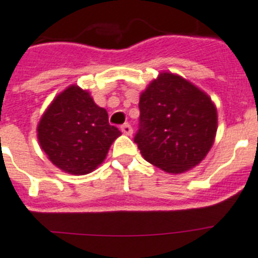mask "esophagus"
I'll return each instance as SVG.
<instances>
[{
	"label": "esophagus",
	"instance_id": "34e87169",
	"mask_svg": "<svg viewBox=\"0 0 258 258\" xmlns=\"http://www.w3.org/2000/svg\"><path fill=\"white\" fill-rule=\"evenodd\" d=\"M120 130H122V133L124 134V135H128V136L133 135V127H131L130 123H124V124L120 127Z\"/></svg>",
	"mask_w": 258,
	"mask_h": 258
}]
</instances>
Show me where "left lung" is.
Here are the masks:
<instances>
[{
	"label": "left lung",
	"mask_w": 258,
	"mask_h": 258,
	"mask_svg": "<svg viewBox=\"0 0 258 258\" xmlns=\"http://www.w3.org/2000/svg\"><path fill=\"white\" fill-rule=\"evenodd\" d=\"M139 109L134 142L143 157L164 172L191 169L213 147L218 128L215 105L181 76L160 73L140 94Z\"/></svg>",
	"instance_id": "obj_1"
}]
</instances>
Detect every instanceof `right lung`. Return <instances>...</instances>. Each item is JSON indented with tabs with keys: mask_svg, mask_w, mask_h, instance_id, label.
I'll return each mask as SVG.
<instances>
[{
	"mask_svg": "<svg viewBox=\"0 0 258 258\" xmlns=\"http://www.w3.org/2000/svg\"><path fill=\"white\" fill-rule=\"evenodd\" d=\"M38 140L53 165L82 176L102 164L120 135L89 92L71 85L52 101L38 124Z\"/></svg>",
	"mask_w": 258,
	"mask_h": 258,
	"instance_id": "right-lung-1",
	"label": "right lung"
}]
</instances>
